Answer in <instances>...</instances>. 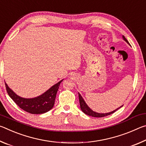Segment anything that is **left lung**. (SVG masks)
I'll use <instances>...</instances> for the list:
<instances>
[{
  "mask_svg": "<svg viewBox=\"0 0 146 146\" xmlns=\"http://www.w3.org/2000/svg\"><path fill=\"white\" fill-rule=\"evenodd\" d=\"M123 40H124L126 42H127V44H129V42L127 41V40L126 38H125L124 36H123ZM78 97H79V102H80V109L82 111L85 113V114L88 115L89 116H91V117H106V116L108 115H111L113 113H114L116 111L118 110V109H120V108L122 107V106H120L119 108L117 109V110H115L114 111H113L111 112H110V113H96L95 111H93V110H91V109L88 107V105L86 104L85 101L84 100V99L82 97V96L80 95V93H78Z\"/></svg>",
  "mask_w": 146,
  "mask_h": 146,
  "instance_id": "8db88e82",
  "label": "left lung"
}]
</instances>
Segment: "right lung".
<instances>
[{
	"mask_svg": "<svg viewBox=\"0 0 146 146\" xmlns=\"http://www.w3.org/2000/svg\"><path fill=\"white\" fill-rule=\"evenodd\" d=\"M53 86L39 97L33 98H24L17 95L6 83V91L9 97L20 108L31 114H42L53 108L59 86L62 81Z\"/></svg>",
	"mask_w": 146,
	"mask_h": 146,
	"instance_id": "1",
	"label": "right lung"
}]
</instances>
